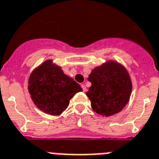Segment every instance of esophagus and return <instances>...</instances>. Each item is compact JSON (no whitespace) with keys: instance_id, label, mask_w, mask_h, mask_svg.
<instances>
[{"instance_id":"1","label":"esophagus","mask_w":159,"mask_h":159,"mask_svg":"<svg viewBox=\"0 0 159 159\" xmlns=\"http://www.w3.org/2000/svg\"><path fill=\"white\" fill-rule=\"evenodd\" d=\"M81 88L83 89V92H85V91L87 90V89H86V87H85V85H84V84H81Z\"/></svg>"}]
</instances>
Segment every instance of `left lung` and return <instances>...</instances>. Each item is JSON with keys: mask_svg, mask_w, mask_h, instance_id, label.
Returning <instances> with one entry per match:
<instances>
[{"mask_svg": "<svg viewBox=\"0 0 159 159\" xmlns=\"http://www.w3.org/2000/svg\"><path fill=\"white\" fill-rule=\"evenodd\" d=\"M88 80L91 86L86 95L97 114L114 115L129 102L132 92L130 77L126 69L115 61H108L93 69Z\"/></svg>", "mask_w": 159, "mask_h": 159, "instance_id": "1", "label": "left lung"}]
</instances>
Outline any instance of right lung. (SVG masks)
<instances>
[{"label":"right lung","instance_id":"add662e5","mask_svg":"<svg viewBox=\"0 0 159 159\" xmlns=\"http://www.w3.org/2000/svg\"><path fill=\"white\" fill-rule=\"evenodd\" d=\"M28 89L38 109L51 115H60L66 110L70 99L82 89L60 66L47 60L32 72Z\"/></svg>","mask_w":159,"mask_h":159}]
</instances>
